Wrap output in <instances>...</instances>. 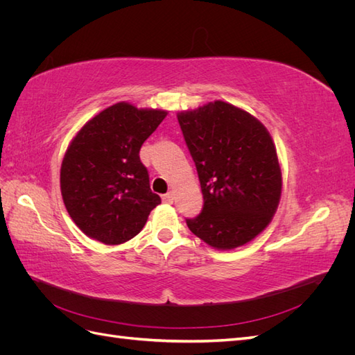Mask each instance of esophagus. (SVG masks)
I'll return each instance as SVG.
<instances>
[{
  "label": "esophagus",
  "mask_w": 355,
  "mask_h": 355,
  "mask_svg": "<svg viewBox=\"0 0 355 355\" xmlns=\"http://www.w3.org/2000/svg\"><path fill=\"white\" fill-rule=\"evenodd\" d=\"M173 198H175V194H173V192H167V194H164V196H163V201H164V202H167V204H171V202H173Z\"/></svg>",
  "instance_id": "1"
}]
</instances>
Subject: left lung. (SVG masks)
<instances>
[{
    "label": "left lung",
    "instance_id": "8db88e82",
    "mask_svg": "<svg viewBox=\"0 0 355 355\" xmlns=\"http://www.w3.org/2000/svg\"><path fill=\"white\" fill-rule=\"evenodd\" d=\"M178 121L194 159L204 206L188 228L218 250L259 235L277 211L283 176L272 137L256 116L214 101L182 111Z\"/></svg>",
    "mask_w": 355,
    "mask_h": 355
}]
</instances>
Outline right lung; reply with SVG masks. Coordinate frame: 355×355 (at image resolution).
<instances>
[{
	"label": "right lung",
	"mask_w": 355,
	"mask_h": 355,
	"mask_svg": "<svg viewBox=\"0 0 355 355\" xmlns=\"http://www.w3.org/2000/svg\"><path fill=\"white\" fill-rule=\"evenodd\" d=\"M167 111L118 102L73 136L60 167V192L75 225L103 244L132 240L161 198L139 151Z\"/></svg>",
	"instance_id": "1"
}]
</instances>
